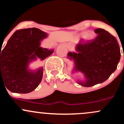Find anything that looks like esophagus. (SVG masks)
<instances>
[{"label":"esophagus","instance_id":"obj_1","mask_svg":"<svg viewBox=\"0 0 124 124\" xmlns=\"http://www.w3.org/2000/svg\"><path fill=\"white\" fill-rule=\"evenodd\" d=\"M68 48H69V50H71V49L72 48V47H71V46H68Z\"/></svg>","mask_w":124,"mask_h":124}]
</instances>
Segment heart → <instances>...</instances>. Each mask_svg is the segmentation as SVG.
I'll return each instance as SVG.
<instances>
[{
	"label": "heart",
	"mask_w": 124,
	"mask_h": 124,
	"mask_svg": "<svg viewBox=\"0 0 124 124\" xmlns=\"http://www.w3.org/2000/svg\"><path fill=\"white\" fill-rule=\"evenodd\" d=\"M80 36L81 37H83V39L86 41H90L94 38V33L92 32H83L80 34Z\"/></svg>",
	"instance_id": "b5f03b06"
}]
</instances>
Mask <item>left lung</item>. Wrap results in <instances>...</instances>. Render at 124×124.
<instances>
[{
    "label": "left lung",
    "mask_w": 124,
    "mask_h": 124,
    "mask_svg": "<svg viewBox=\"0 0 124 124\" xmlns=\"http://www.w3.org/2000/svg\"><path fill=\"white\" fill-rule=\"evenodd\" d=\"M94 31L98 34L95 39L78 44L76 52L67 54V58L73 62L71 74H83L85 80H77V83L84 87L106 81L115 71L121 58L115 37L103 29H96Z\"/></svg>",
    "instance_id": "obj_1"
}]
</instances>
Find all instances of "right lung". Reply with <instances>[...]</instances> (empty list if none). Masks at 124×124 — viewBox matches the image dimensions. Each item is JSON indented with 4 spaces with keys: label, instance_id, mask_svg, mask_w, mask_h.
I'll return each mask as SVG.
<instances>
[{
    "label": "right lung",
    "instance_id": "add662e5",
    "mask_svg": "<svg viewBox=\"0 0 124 124\" xmlns=\"http://www.w3.org/2000/svg\"><path fill=\"white\" fill-rule=\"evenodd\" d=\"M47 37V33L36 28L16 31L0 50V84L18 93L35 90L42 80L43 67L32 70L30 64L37 58L44 60L53 53V48L41 46V41Z\"/></svg>",
    "mask_w": 124,
    "mask_h": 124
}]
</instances>
